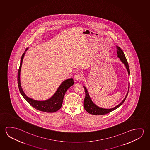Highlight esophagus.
Segmentation results:
<instances>
[{
    "instance_id": "34e87169",
    "label": "esophagus",
    "mask_w": 150,
    "mask_h": 150,
    "mask_svg": "<svg viewBox=\"0 0 150 150\" xmlns=\"http://www.w3.org/2000/svg\"><path fill=\"white\" fill-rule=\"evenodd\" d=\"M83 79V76H82V74H81V73H77L74 75V79L76 81L81 80V79Z\"/></svg>"
}]
</instances>
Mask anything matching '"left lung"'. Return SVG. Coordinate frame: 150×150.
<instances>
[{
    "mask_svg": "<svg viewBox=\"0 0 150 150\" xmlns=\"http://www.w3.org/2000/svg\"><path fill=\"white\" fill-rule=\"evenodd\" d=\"M116 49H117V57L120 58V61L124 64L125 66L127 69V71L128 73V75H130V69H129V65L128 63L127 62V59L126 58V57L124 53L123 52L121 48H120L118 46H116ZM129 86H128V91L129 89ZM83 88L85 90V98L84 99V102H83V106L84 108L85 109L86 111L87 112L90 113L92 115H104L108 113H110L112 111L115 110L116 108H117L118 107H120L122 104L125 100L126 99L128 93V91L127 92V95L126 96V97L125 98L124 100H122V101L118 105L113 108H111V109H105V108H100L99 106H97L92 101L91 99H90V96L89 95V93L88 92L87 89H86V88L83 86Z\"/></svg>",
    "mask_w": 150,
    "mask_h": 150,
    "instance_id": "1",
    "label": "left lung"
}]
</instances>
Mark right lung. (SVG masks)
Wrapping results in <instances>:
<instances>
[{"label": "right lung", "mask_w": 150, "mask_h": 150, "mask_svg": "<svg viewBox=\"0 0 150 150\" xmlns=\"http://www.w3.org/2000/svg\"><path fill=\"white\" fill-rule=\"evenodd\" d=\"M28 48L26 49L25 51L28 50ZM25 52L23 53L21 59V62L18 70V83L20 92L23 98L26 101L30 104L31 106L34 108L35 109L40 111L47 112V113H53L58 111L62 105L63 98L64 96L65 93L67 90L70 87L74 84L73 79H67L62 82L61 85L59 87L57 91L54 94L53 96L49 99L47 100L46 101H36L30 98L29 97L26 96L24 92L22 87H21V83H20V71H21V66L22 64L23 58L25 55Z\"/></svg>", "instance_id": "add662e5"}]
</instances>
